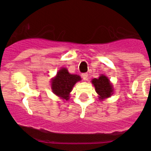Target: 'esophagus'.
Segmentation results:
<instances>
[{
    "instance_id": "obj_1",
    "label": "esophagus",
    "mask_w": 151,
    "mask_h": 151,
    "mask_svg": "<svg viewBox=\"0 0 151 151\" xmlns=\"http://www.w3.org/2000/svg\"><path fill=\"white\" fill-rule=\"evenodd\" d=\"M82 78L83 79V81H87V79H88V74H82Z\"/></svg>"
}]
</instances>
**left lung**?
Returning a JSON list of instances; mask_svg holds the SVG:
<instances>
[{"mask_svg": "<svg viewBox=\"0 0 151 151\" xmlns=\"http://www.w3.org/2000/svg\"><path fill=\"white\" fill-rule=\"evenodd\" d=\"M91 83L95 87L99 100L103 101L104 99L111 97L114 94L113 85L109 77L105 74H102L98 78L92 79Z\"/></svg>", "mask_w": 151, "mask_h": 151, "instance_id": "obj_1", "label": "left lung"}]
</instances>
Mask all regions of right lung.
I'll list each match as a JSON object with an SVG mask.
<instances>
[{"instance_id": "obj_1", "label": "right lung", "mask_w": 151, "mask_h": 151, "mask_svg": "<svg viewBox=\"0 0 151 151\" xmlns=\"http://www.w3.org/2000/svg\"><path fill=\"white\" fill-rule=\"evenodd\" d=\"M81 81V76L69 73L66 68H61L50 81L52 93L62 100H69L74 85Z\"/></svg>"}]
</instances>
